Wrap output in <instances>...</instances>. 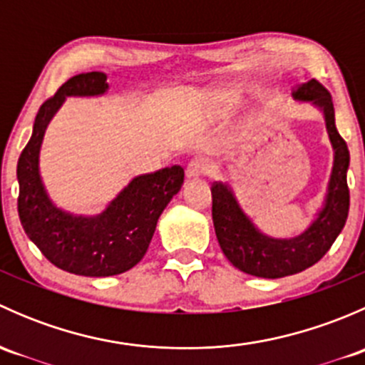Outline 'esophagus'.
<instances>
[{"mask_svg": "<svg viewBox=\"0 0 365 365\" xmlns=\"http://www.w3.org/2000/svg\"><path fill=\"white\" fill-rule=\"evenodd\" d=\"M212 171V164L205 157H194L192 160L187 164V176L189 178H197V176H206Z\"/></svg>", "mask_w": 365, "mask_h": 365, "instance_id": "1", "label": "esophagus"}]
</instances>
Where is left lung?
Listing matches in <instances>:
<instances>
[{
    "mask_svg": "<svg viewBox=\"0 0 365 365\" xmlns=\"http://www.w3.org/2000/svg\"><path fill=\"white\" fill-rule=\"evenodd\" d=\"M293 97L312 102L322 109L336 152L325 206L309 230L289 240L267 237L254 227L238 206L233 192L224 183H212V219L224 256L238 270L263 279L286 277L318 263L332 247L348 219L349 189L346 171L349 165V152L336 128L330 91L316 79H311L300 84L298 90L293 91Z\"/></svg>",
    "mask_w": 365,
    "mask_h": 365,
    "instance_id": "8db88e82",
    "label": "left lung"
}]
</instances>
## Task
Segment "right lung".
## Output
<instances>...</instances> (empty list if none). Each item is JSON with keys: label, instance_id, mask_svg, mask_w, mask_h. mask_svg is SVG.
I'll return each mask as SVG.
<instances>
[{"label": "right lung", "instance_id": "add662e5", "mask_svg": "<svg viewBox=\"0 0 365 365\" xmlns=\"http://www.w3.org/2000/svg\"><path fill=\"white\" fill-rule=\"evenodd\" d=\"M108 90L104 72L70 77L36 113L33 134L17 162V210L29 240L61 270L84 277L123 274L148 251L157 220L183 183L182 165L132 180L97 217H73L47 197L38 173V152L47 123L65 97H90Z\"/></svg>", "mask_w": 365, "mask_h": 365}]
</instances>
